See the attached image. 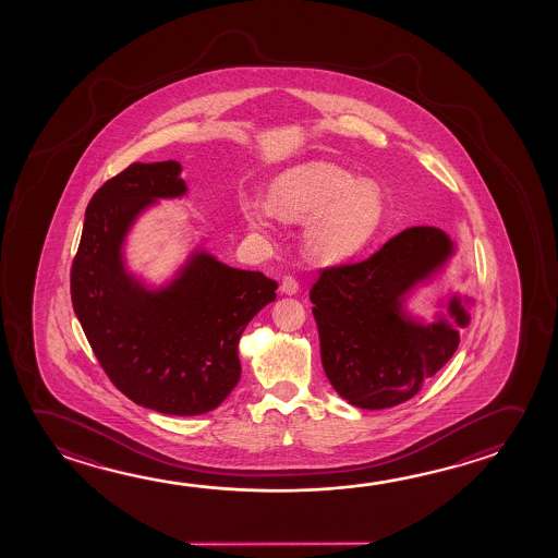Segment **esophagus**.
<instances>
[{"instance_id": "esophagus-1", "label": "esophagus", "mask_w": 558, "mask_h": 558, "mask_svg": "<svg viewBox=\"0 0 558 558\" xmlns=\"http://www.w3.org/2000/svg\"><path fill=\"white\" fill-rule=\"evenodd\" d=\"M281 292L296 294L299 292V281L292 275H284L283 281H281Z\"/></svg>"}]
</instances>
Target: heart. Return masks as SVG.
Wrapping results in <instances>:
<instances>
[{"label":"heart","mask_w":558,"mask_h":558,"mask_svg":"<svg viewBox=\"0 0 558 558\" xmlns=\"http://www.w3.org/2000/svg\"><path fill=\"white\" fill-rule=\"evenodd\" d=\"M242 211L257 230L269 229L274 215L284 221L314 215L304 229L306 250L316 262L336 264L368 244L380 227L384 202L371 182H356L329 162H308L275 178L269 207L248 202Z\"/></svg>","instance_id":"heart-1"}]
</instances>
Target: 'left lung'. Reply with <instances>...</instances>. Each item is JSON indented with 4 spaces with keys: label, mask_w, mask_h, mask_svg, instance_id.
Returning a JSON list of instances; mask_svg holds the SVG:
<instances>
[{
    "label": "left lung",
    "mask_w": 558,
    "mask_h": 558,
    "mask_svg": "<svg viewBox=\"0 0 558 558\" xmlns=\"http://www.w3.org/2000/svg\"><path fill=\"white\" fill-rule=\"evenodd\" d=\"M453 244L436 227H411L356 264L326 267L310 291L319 354L341 398L361 409L396 408L448 363L469 324L471 299L448 302L451 324H418L401 296L438 274Z\"/></svg>",
    "instance_id": "8db88e82"
}]
</instances>
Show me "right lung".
I'll list each match as a JSON object with an SVG mask.
<instances>
[{"label": "right lung", "instance_id": "1", "mask_svg": "<svg viewBox=\"0 0 558 558\" xmlns=\"http://www.w3.org/2000/svg\"><path fill=\"white\" fill-rule=\"evenodd\" d=\"M180 162H133L93 195L71 266V302L116 388L165 415H202L239 384V341L275 301L277 281L194 252L177 279L145 289L125 271L122 244L160 197L186 194Z\"/></svg>", "mask_w": 558, "mask_h": 558}]
</instances>
